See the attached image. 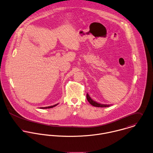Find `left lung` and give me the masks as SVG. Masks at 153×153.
Returning <instances> with one entry per match:
<instances>
[{"label": "left lung", "mask_w": 153, "mask_h": 153, "mask_svg": "<svg viewBox=\"0 0 153 153\" xmlns=\"http://www.w3.org/2000/svg\"><path fill=\"white\" fill-rule=\"evenodd\" d=\"M86 98L88 101V102L91 104L93 106H95V107H109L110 105H105V104H99L94 101H93L91 97L89 96V95L87 94H86Z\"/></svg>", "instance_id": "8db88e82"}]
</instances>
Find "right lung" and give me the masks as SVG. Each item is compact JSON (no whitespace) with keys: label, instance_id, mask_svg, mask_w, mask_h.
<instances>
[{"label":"right lung","instance_id":"add662e5","mask_svg":"<svg viewBox=\"0 0 153 153\" xmlns=\"http://www.w3.org/2000/svg\"><path fill=\"white\" fill-rule=\"evenodd\" d=\"M58 105V104H55V105H52V106H49V107H41L40 108H42V109H46V108H53V107H55L56 105Z\"/></svg>","mask_w":153,"mask_h":153}]
</instances>
